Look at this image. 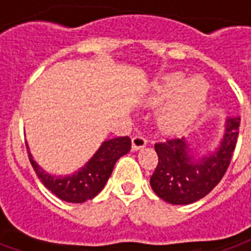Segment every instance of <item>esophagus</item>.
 I'll list each match as a JSON object with an SVG mask.
<instances>
[{"mask_svg":"<svg viewBox=\"0 0 251 251\" xmlns=\"http://www.w3.org/2000/svg\"><path fill=\"white\" fill-rule=\"evenodd\" d=\"M146 144H147V140L143 136L137 134V136H134L133 139H132V150L137 151V150H140L143 147H146Z\"/></svg>","mask_w":251,"mask_h":251,"instance_id":"1","label":"esophagus"}]
</instances>
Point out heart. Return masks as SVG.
Listing matches in <instances>:
<instances>
[{"instance_id":"obj_1","label":"heart","mask_w":251,"mask_h":251,"mask_svg":"<svg viewBox=\"0 0 251 251\" xmlns=\"http://www.w3.org/2000/svg\"><path fill=\"white\" fill-rule=\"evenodd\" d=\"M208 84L203 79L187 80L185 74L175 72L164 76L152 86L146 99L149 107H162L157 124L162 133L175 136L185 132L205 108Z\"/></svg>"}]
</instances>
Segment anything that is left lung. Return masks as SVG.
I'll use <instances>...</instances> for the list:
<instances>
[{"label": "left lung", "instance_id": "obj_1", "mask_svg": "<svg viewBox=\"0 0 251 251\" xmlns=\"http://www.w3.org/2000/svg\"><path fill=\"white\" fill-rule=\"evenodd\" d=\"M240 118H229L220 146L196 157L185 137L154 146L158 164L150 177L154 193L171 204H190L207 196L228 169L239 136Z\"/></svg>", "mask_w": 251, "mask_h": 251}]
</instances>
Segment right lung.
I'll list each match as a JSON object with an SVG mask.
<instances>
[{
  "label": "right lung",
  "instance_id": "add662e5",
  "mask_svg": "<svg viewBox=\"0 0 251 251\" xmlns=\"http://www.w3.org/2000/svg\"><path fill=\"white\" fill-rule=\"evenodd\" d=\"M26 147L31 167L36 171L41 183L52 195L68 203H84L86 200L94 199L104 189L112 174L115 162L122 155L130 151L132 142L127 136L105 140L100 146L97 152L89 160V162H86L75 174L65 176L51 175L43 168H40L39 164L33 160L27 144Z\"/></svg>",
  "mask_w": 251,
  "mask_h": 251
}]
</instances>
